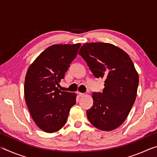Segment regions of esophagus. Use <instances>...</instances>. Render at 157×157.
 <instances>
[{
  "instance_id": "1",
  "label": "esophagus",
  "mask_w": 157,
  "mask_h": 157,
  "mask_svg": "<svg viewBox=\"0 0 157 157\" xmlns=\"http://www.w3.org/2000/svg\"><path fill=\"white\" fill-rule=\"evenodd\" d=\"M77 94H78L79 97H82L84 95V94H82V93H79V92H77Z\"/></svg>"
}]
</instances>
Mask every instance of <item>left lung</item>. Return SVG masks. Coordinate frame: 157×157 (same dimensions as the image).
<instances>
[{
  "label": "left lung",
  "mask_w": 157,
  "mask_h": 157,
  "mask_svg": "<svg viewBox=\"0 0 157 157\" xmlns=\"http://www.w3.org/2000/svg\"><path fill=\"white\" fill-rule=\"evenodd\" d=\"M79 55L96 78H104L102 93L94 92L86 111L93 125L102 131L116 129L125 121L136 97L139 75L132 59L119 48L107 43L84 44Z\"/></svg>",
  "instance_id": "left-lung-1"
}]
</instances>
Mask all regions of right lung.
Listing matches in <instances>:
<instances>
[{"mask_svg":"<svg viewBox=\"0 0 157 157\" xmlns=\"http://www.w3.org/2000/svg\"><path fill=\"white\" fill-rule=\"evenodd\" d=\"M80 46V44L52 45L39 55L27 71L25 102L34 123L44 132L52 133L62 128L75 104V93L62 91L57 86Z\"/></svg>","mask_w":157,"mask_h":157,"instance_id":"right-lung-1","label":"right lung"}]
</instances>
